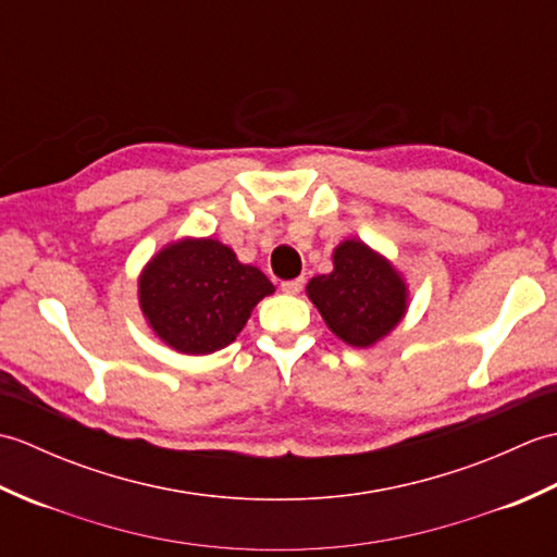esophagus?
<instances>
[{
	"mask_svg": "<svg viewBox=\"0 0 557 557\" xmlns=\"http://www.w3.org/2000/svg\"><path fill=\"white\" fill-rule=\"evenodd\" d=\"M304 277H294V280H285L282 282V292H287V294H299L301 289H304Z\"/></svg>",
	"mask_w": 557,
	"mask_h": 557,
	"instance_id": "34e87169",
	"label": "esophagus"
}]
</instances>
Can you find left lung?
Masks as SVG:
<instances>
[{
	"label": "left lung",
	"instance_id": "8db88e82",
	"mask_svg": "<svg viewBox=\"0 0 557 557\" xmlns=\"http://www.w3.org/2000/svg\"><path fill=\"white\" fill-rule=\"evenodd\" d=\"M333 260L335 270L313 277L306 292L339 339L351 347H369L405 315V282L361 242L339 244Z\"/></svg>",
	"mask_w": 557,
	"mask_h": 557
}]
</instances>
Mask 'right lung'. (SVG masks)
<instances>
[{
	"label": "right lung",
	"mask_w": 557,
	"mask_h": 557,
	"mask_svg": "<svg viewBox=\"0 0 557 557\" xmlns=\"http://www.w3.org/2000/svg\"><path fill=\"white\" fill-rule=\"evenodd\" d=\"M140 309L182 354H212L242 333L253 306L275 292L253 265L215 239L172 244L140 275Z\"/></svg>",
	"instance_id": "right-lung-1"
}]
</instances>
